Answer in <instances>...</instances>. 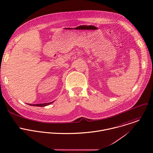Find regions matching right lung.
I'll return each mask as SVG.
<instances>
[{"mask_svg": "<svg viewBox=\"0 0 153 153\" xmlns=\"http://www.w3.org/2000/svg\"><path fill=\"white\" fill-rule=\"evenodd\" d=\"M53 102H49V103H40V104H33V105H31V104H29V105H32V106H39V107H42V106H47L51 103H52ZM28 104V103H27Z\"/></svg>", "mask_w": 153, "mask_h": 153, "instance_id": "add662e5", "label": "right lung"}]
</instances>
